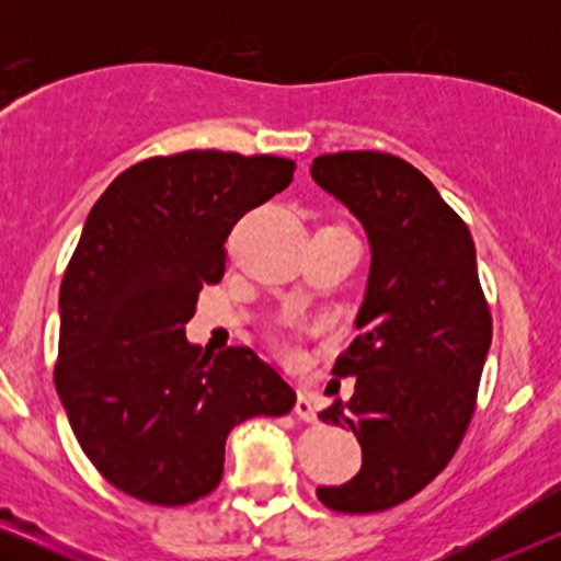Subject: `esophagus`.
I'll use <instances>...</instances> for the list:
<instances>
[{
  "instance_id": "1",
  "label": "esophagus",
  "mask_w": 561,
  "mask_h": 561,
  "mask_svg": "<svg viewBox=\"0 0 561 561\" xmlns=\"http://www.w3.org/2000/svg\"><path fill=\"white\" fill-rule=\"evenodd\" d=\"M295 414H298L302 422H317V405H313L311 392H308L306 388L298 390V401H295Z\"/></svg>"
}]
</instances>
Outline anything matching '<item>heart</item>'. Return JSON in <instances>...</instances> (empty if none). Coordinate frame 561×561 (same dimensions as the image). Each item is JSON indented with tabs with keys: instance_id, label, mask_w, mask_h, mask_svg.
<instances>
[{
	"instance_id": "b5f03b06",
	"label": "heart",
	"mask_w": 561,
	"mask_h": 561,
	"mask_svg": "<svg viewBox=\"0 0 561 561\" xmlns=\"http://www.w3.org/2000/svg\"><path fill=\"white\" fill-rule=\"evenodd\" d=\"M276 345H279L282 351H285V353H293V351H295V345H293V337H289V334H285V332H279V334H276Z\"/></svg>"
}]
</instances>
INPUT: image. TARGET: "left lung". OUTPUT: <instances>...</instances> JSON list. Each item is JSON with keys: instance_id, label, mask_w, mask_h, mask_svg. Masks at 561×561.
<instances>
[{"instance_id": "8db88e82", "label": "left lung", "mask_w": 561, "mask_h": 561, "mask_svg": "<svg viewBox=\"0 0 561 561\" xmlns=\"http://www.w3.org/2000/svg\"><path fill=\"white\" fill-rule=\"evenodd\" d=\"M311 176L358 218L371 250L358 337L334 362L353 377L321 422L353 430L362 469L317 488L334 512H385L446 469L469 420L493 321L467 224L414 165L385 152L319 156ZM340 390V379L330 388Z\"/></svg>"}]
</instances>
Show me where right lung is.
Listing matches in <instances>:
<instances>
[{
    "instance_id": "obj_1",
    "label": "right lung",
    "mask_w": 561,
    "mask_h": 561,
    "mask_svg": "<svg viewBox=\"0 0 561 561\" xmlns=\"http://www.w3.org/2000/svg\"><path fill=\"white\" fill-rule=\"evenodd\" d=\"M293 171L287 158L190 150L131 165L89 210L60 287L55 388L118 491L192 504L221 482L234 424L295 405L250 347L205 356L184 334L199 289L221 282L229 231Z\"/></svg>"
}]
</instances>
